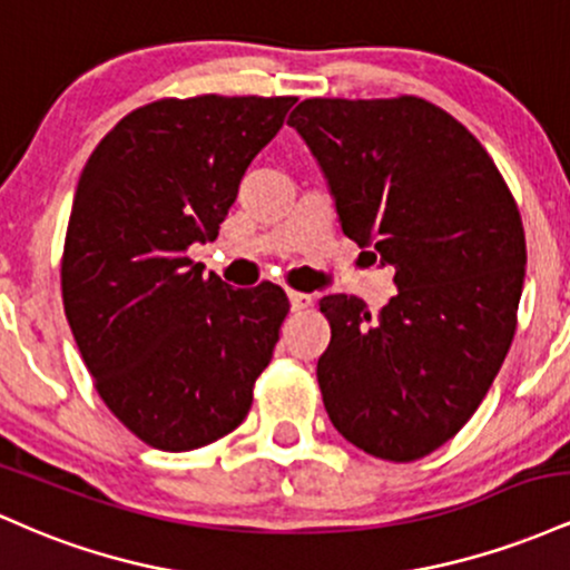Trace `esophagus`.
Instances as JSON below:
<instances>
[{
    "label": "esophagus",
    "mask_w": 570,
    "mask_h": 570,
    "mask_svg": "<svg viewBox=\"0 0 570 570\" xmlns=\"http://www.w3.org/2000/svg\"><path fill=\"white\" fill-rule=\"evenodd\" d=\"M289 303H292V311H307V307L313 305V297L303 292H289Z\"/></svg>",
    "instance_id": "1"
}]
</instances>
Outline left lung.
<instances>
[{
	"label": "left lung",
	"mask_w": 570,
	"mask_h": 570,
	"mask_svg": "<svg viewBox=\"0 0 570 570\" xmlns=\"http://www.w3.org/2000/svg\"><path fill=\"white\" fill-rule=\"evenodd\" d=\"M351 240L394 267L377 316L324 297L318 389L351 444L407 463L453 440L514 337L525 233L507 181L466 126L417 96L305 98L289 115Z\"/></svg>",
	"instance_id": "8db88e82"
}]
</instances>
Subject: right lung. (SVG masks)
Listing matches in <instances>:
<instances>
[{"label":"right lung","mask_w":570,"mask_h":570,"mask_svg":"<svg viewBox=\"0 0 570 570\" xmlns=\"http://www.w3.org/2000/svg\"><path fill=\"white\" fill-rule=\"evenodd\" d=\"M297 98H160L98 141L63 240L61 292L98 396L149 448L238 429L289 313L281 286L233 289L187 257L219 235L248 163Z\"/></svg>","instance_id":"add662e5"}]
</instances>
